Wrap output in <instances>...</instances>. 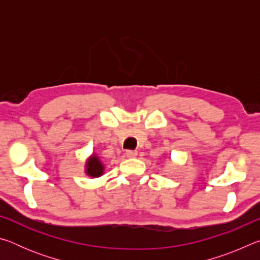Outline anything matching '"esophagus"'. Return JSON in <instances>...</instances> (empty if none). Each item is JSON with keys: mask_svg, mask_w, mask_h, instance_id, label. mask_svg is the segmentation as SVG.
<instances>
[{"mask_svg": "<svg viewBox=\"0 0 260 260\" xmlns=\"http://www.w3.org/2000/svg\"><path fill=\"white\" fill-rule=\"evenodd\" d=\"M126 156L128 158H135L138 156V151H133V150H127L126 151Z\"/></svg>", "mask_w": 260, "mask_h": 260, "instance_id": "esophagus-1", "label": "esophagus"}]
</instances>
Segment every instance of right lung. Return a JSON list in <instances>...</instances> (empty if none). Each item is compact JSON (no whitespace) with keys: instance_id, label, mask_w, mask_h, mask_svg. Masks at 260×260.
I'll return each instance as SVG.
<instances>
[{"instance_id":"obj_1","label":"right lung","mask_w":260,"mask_h":260,"mask_svg":"<svg viewBox=\"0 0 260 260\" xmlns=\"http://www.w3.org/2000/svg\"><path fill=\"white\" fill-rule=\"evenodd\" d=\"M85 172L90 178H100L104 174V164L96 153H91L90 157L86 160Z\"/></svg>"}]
</instances>
